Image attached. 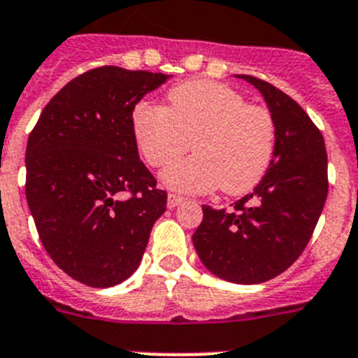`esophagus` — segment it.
Returning a JSON list of instances; mask_svg holds the SVG:
<instances>
[{
  "label": "esophagus",
  "mask_w": 358,
  "mask_h": 358,
  "mask_svg": "<svg viewBox=\"0 0 358 358\" xmlns=\"http://www.w3.org/2000/svg\"><path fill=\"white\" fill-rule=\"evenodd\" d=\"M182 201H183V196H178V194H169V196H167V207H169V209H175V207H178Z\"/></svg>",
  "instance_id": "obj_1"
}]
</instances>
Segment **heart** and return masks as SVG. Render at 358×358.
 <instances>
[{"label":"heart","instance_id":"1","mask_svg":"<svg viewBox=\"0 0 358 358\" xmlns=\"http://www.w3.org/2000/svg\"><path fill=\"white\" fill-rule=\"evenodd\" d=\"M133 135L149 166L164 167L190 147L196 155L171 164L162 180L183 192L220 187L238 196L265 178L275 155V120L265 106L248 104L236 90L213 80L171 88L167 106L141 102L131 115Z\"/></svg>","mask_w":358,"mask_h":358}]
</instances>
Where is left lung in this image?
<instances>
[{"label":"left lung","instance_id":"8db88e82","mask_svg":"<svg viewBox=\"0 0 358 358\" xmlns=\"http://www.w3.org/2000/svg\"><path fill=\"white\" fill-rule=\"evenodd\" d=\"M238 77L259 90L273 115L275 155L234 210L201 207L192 243L214 275L257 285L285 272L308 245L328 196V157L321 131L294 99L266 80Z\"/></svg>","mask_w":358,"mask_h":358}]
</instances>
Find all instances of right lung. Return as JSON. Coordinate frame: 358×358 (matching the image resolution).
I'll use <instances>...</instances> for the list:
<instances>
[{
	"label": "right lung",
	"mask_w": 358,
	"mask_h": 358,
	"mask_svg": "<svg viewBox=\"0 0 358 358\" xmlns=\"http://www.w3.org/2000/svg\"><path fill=\"white\" fill-rule=\"evenodd\" d=\"M171 76L101 66L45 106L27 144V201L55 265L93 288L141 265L167 192L138 158L131 115Z\"/></svg>",
	"instance_id": "add662e5"
}]
</instances>
